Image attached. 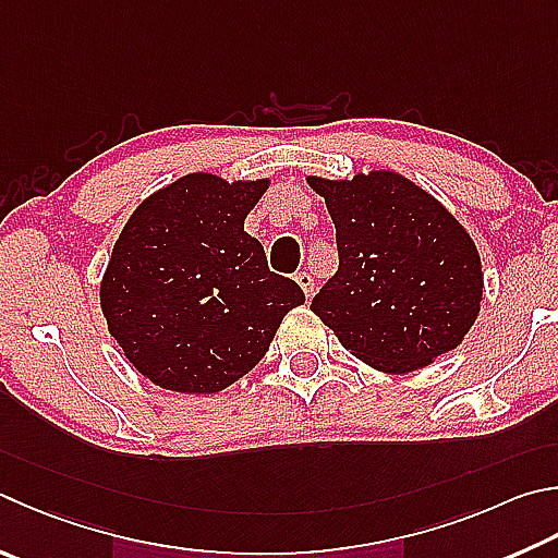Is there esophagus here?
Listing matches in <instances>:
<instances>
[{
    "label": "esophagus",
    "mask_w": 558,
    "mask_h": 558,
    "mask_svg": "<svg viewBox=\"0 0 558 558\" xmlns=\"http://www.w3.org/2000/svg\"><path fill=\"white\" fill-rule=\"evenodd\" d=\"M295 280H298V286L302 288V292H305V298L314 295V278L310 276L307 270H300L298 276H295Z\"/></svg>",
    "instance_id": "34e87169"
}]
</instances>
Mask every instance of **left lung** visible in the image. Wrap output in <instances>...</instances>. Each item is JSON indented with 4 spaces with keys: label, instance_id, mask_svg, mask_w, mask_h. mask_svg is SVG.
I'll return each mask as SVG.
<instances>
[{
    "label": "left lung",
    "instance_id": "obj_1",
    "mask_svg": "<svg viewBox=\"0 0 558 558\" xmlns=\"http://www.w3.org/2000/svg\"><path fill=\"white\" fill-rule=\"evenodd\" d=\"M337 227L339 270L310 310L341 347L385 373H410L459 347L483 298L481 256L447 209L390 170L307 180Z\"/></svg>",
    "mask_w": 558,
    "mask_h": 558
}]
</instances>
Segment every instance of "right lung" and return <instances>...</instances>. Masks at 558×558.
<instances>
[{
    "label": "right lung",
    "instance_id": "1",
    "mask_svg": "<svg viewBox=\"0 0 558 558\" xmlns=\"http://www.w3.org/2000/svg\"><path fill=\"white\" fill-rule=\"evenodd\" d=\"M266 187L192 173L141 202L119 234L99 300L124 356L160 388H229L305 302L244 231Z\"/></svg>",
    "mask_w": 558,
    "mask_h": 558
}]
</instances>
